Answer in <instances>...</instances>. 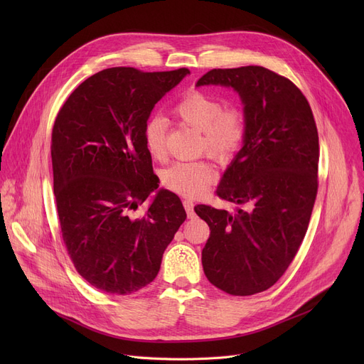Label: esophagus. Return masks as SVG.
Segmentation results:
<instances>
[{
	"instance_id": "1",
	"label": "esophagus",
	"mask_w": 364,
	"mask_h": 364,
	"mask_svg": "<svg viewBox=\"0 0 364 364\" xmlns=\"http://www.w3.org/2000/svg\"><path fill=\"white\" fill-rule=\"evenodd\" d=\"M183 205L186 208V213L188 218H193L195 217V211H193V200L192 199H184Z\"/></svg>"
}]
</instances>
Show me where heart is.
<instances>
[{
    "mask_svg": "<svg viewBox=\"0 0 364 364\" xmlns=\"http://www.w3.org/2000/svg\"><path fill=\"white\" fill-rule=\"evenodd\" d=\"M178 117L202 131L200 150L218 161H230L243 146L246 137L245 114L236 107H224L221 99L202 91H190L176 105ZM166 122L162 117H151L143 128V140L149 155L155 159L165 156ZM215 168L205 159L176 162L162 172V183L178 195L195 198L214 183Z\"/></svg>",
    "mask_w": 364,
    "mask_h": 364,
    "instance_id": "obj_1",
    "label": "heart"
}]
</instances>
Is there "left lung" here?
Masks as SVG:
<instances>
[{"label": "left lung", "mask_w": 364, "mask_h": 364, "mask_svg": "<svg viewBox=\"0 0 364 364\" xmlns=\"http://www.w3.org/2000/svg\"><path fill=\"white\" fill-rule=\"evenodd\" d=\"M196 85L232 87L246 119L243 147L217 188L236 213L195 206L211 230L203 272L225 294L254 295L283 276L307 233L318 186L316 121L301 90L262 66L213 69Z\"/></svg>", "instance_id": "1"}]
</instances>
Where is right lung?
Returning a JSON list of instances; mask_svg holds the SVG:
<instances>
[{"label": "right lung", "instance_id": "right-lung-1", "mask_svg": "<svg viewBox=\"0 0 364 364\" xmlns=\"http://www.w3.org/2000/svg\"><path fill=\"white\" fill-rule=\"evenodd\" d=\"M190 70L110 68L78 85L57 113L51 161L68 254L95 289L128 295L159 273L164 251L186 220L180 198L159 187L143 128L150 112Z\"/></svg>", "mask_w": 364, "mask_h": 364}]
</instances>
